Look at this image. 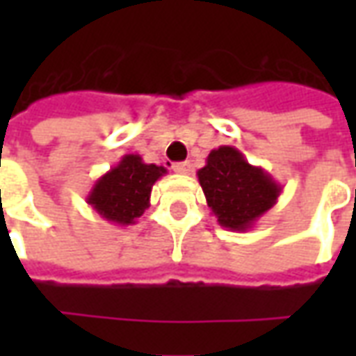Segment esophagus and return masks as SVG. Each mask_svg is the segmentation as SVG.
Segmentation results:
<instances>
[{
  "label": "esophagus",
  "instance_id": "esophagus-1",
  "mask_svg": "<svg viewBox=\"0 0 356 356\" xmlns=\"http://www.w3.org/2000/svg\"><path fill=\"white\" fill-rule=\"evenodd\" d=\"M191 162H179V163H173V171L175 173H181V175H186V173H191Z\"/></svg>",
  "mask_w": 356,
  "mask_h": 356
}]
</instances>
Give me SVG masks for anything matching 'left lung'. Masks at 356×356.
Masks as SVG:
<instances>
[{
    "mask_svg": "<svg viewBox=\"0 0 356 356\" xmlns=\"http://www.w3.org/2000/svg\"><path fill=\"white\" fill-rule=\"evenodd\" d=\"M196 175L208 208L229 231H250L282 193L267 171L252 165L238 148L229 145L213 148Z\"/></svg>",
    "mask_w": 356,
    "mask_h": 356,
    "instance_id": "8db88e82",
    "label": "left lung"
}]
</instances>
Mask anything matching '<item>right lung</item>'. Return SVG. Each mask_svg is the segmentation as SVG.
I'll list each match as a JSON object with an SVG mask.
<instances>
[{"instance_id": "1", "label": "right lung", "mask_w": 356, "mask_h": 356, "mask_svg": "<svg viewBox=\"0 0 356 356\" xmlns=\"http://www.w3.org/2000/svg\"><path fill=\"white\" fill-rule=\"evenodd\" d=\"M168 170L156 163H145L139 154H125L89 191V206L108 223L135 225L150 206V193Z\"/></svg>"}]
</instances>
